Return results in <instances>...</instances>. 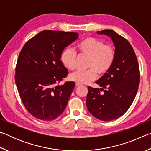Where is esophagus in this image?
Masks as SVG:
<instances>
[{"instance_id":"34e87169","label":"esophagus","mask_w":151,"mask_h":151,"mask_svg":"<svg viewBox=\"0 0 151 151\" xmlns=\"http://www.w3.org/2000/svg\"><path fill=\"white\" fill-rule=\"evenodd\" d=\"M81 83H76V86H81Z\"/></svg>"}]
</instances>
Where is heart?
Returning <instances> with one entry per match:
<instances>
[{"label": "heart", "instance_id": "obj_1", "mask_svg": "<svg viewBox=\"0 0 151 151\" xmlns=\"http://www.w3.org/2000/svg\"><path fill=\"white\" fill-rule=\"evenodd\" d=\"M78 56L88 57L86 70H79L69 76L70 80L82 84H88L95 80L98 76H103L109 72L115 59V50L111 45L104 44L94 37H86L76 45ZM60 61L68 70L76 69L77 55L69 48L64 49L60 55Z\"/></svg>", "mask_w": 151, "mask_h": 151}]
</instances>
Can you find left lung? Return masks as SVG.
Listing matches in <instances>:
<instances>
[{
  "instance_id": "left-lung-1",
  "label": "left lung",
  "mask_w": 151,
  "mask_h": 151,
  "mask_svg": "<svg viewBox=\"0 0 151 151\" xmlns=\"http://www.w3.org/2000/svg\"><path fill=\"white\" fill-rule=\"evenodd\" d=\"M111 38L115 46V59L110 70L96 84L101 88L88 86L86 104L96 119L109 121L127 111L136 96L140 83L139 63L128 40L112 30L98 31Z\"/></svg>"
}]
</instances>
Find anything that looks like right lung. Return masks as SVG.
Wrapping results in <instances>:
<instances>
[{
	"instance_id": "add662e5",
	"label": "right lung",
	"mask_w": 151,
	"mask_h": 151,
	"mask_svg": "<svg viewBox=\"0 0 151 151\" xmlns=\"http://www.w3.org/2000/svg\"><path fill=\"white\" fill-rule=\"evenodd\" d=\"M76 32L45 30L25 43L15 68V83L29 113L44 121L57 119L65 111L75 83L60 81L68 75L60 55L77 39Z\"/></svg>"
}]
</instances>
